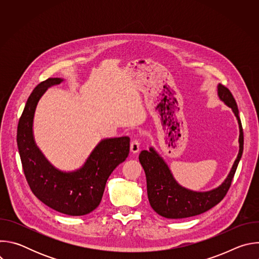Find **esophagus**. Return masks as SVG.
I'll list each match as a JSON object with an SVG mask.
<instances>
[{
    "instance_id": "34e87169",
    "label": "esophagus",
    "mask_w": 259,
    "mask_h": 259,
    "mask_svg": "<svg viewBox=\"0 0 259 259\" xmlns=\"http://www.w3.org/2000/svg\"><path fill=\"white\" fill-rule=\"evenodd\" d=\"M140 150V142L137 139H133L130 144V151L132 154H137Z\"/></svg>"
}]
</instances>
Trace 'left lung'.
I'll use <instances>...</instances> for the list:
<instances>
[{
  "label": "left lung",
  "instance_id": "8db88e82",
  "mask_svg": "<svg viewBox=\"0 0 259 259\" xmlns=\"http://www.w3.org/2000/svg\"><path fill=\"white\" fill-rule=\"evenodd\" d=\"M218 97L224 101L233 112L238 120L239 135V154L226 180L216 189L208 192H194L181 187L174 179L168 165L163 158L150 147V151H142L139 155V162L145 172L147 197L152 208L161 216L171 219L187 218L204 213L217 205L223 200L236 173L238 164L243 154L244 134L242 123L239 117L237 102L231 91L224 85L217 86Z\"/></svg>",
  "mask_w": 259,
  "mask_h": 259
}]
</instances>
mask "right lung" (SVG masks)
Returning <instances> with one entry per match:
<instances>
[{"label": "right lung", "mask_w": 259, "mask_h": 259, "mask_svg": "<svg viewBox=\"0 0 259 259\" xmlns=\"http://www.w3.org/2000/svg\"><path fill=\"white\" fill-rule=\"evenodd\" d=\"M63 80L49 78L29 95L17 127V146L25 178L33 195L48 207L70 216H81L98 207L107 178L129 155L128 136L102 139L78 170L56 169L36 146L32 123L36 104L46 90Z\"/></svg>", "instance_id": "add662e5"}]
</instances>
